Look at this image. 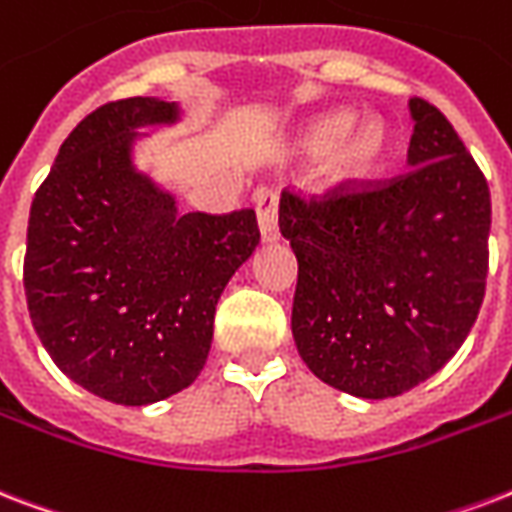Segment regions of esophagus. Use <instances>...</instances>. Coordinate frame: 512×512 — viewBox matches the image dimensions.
Returning a JSON list of instances; mask_svg holds the SVG:
<instances>
[{"instance_id":"34e87169","label":"esophagus","mask_w":512,"mask_h":512,"mask_svg":"<svg viewBox=\"0 0 512 512\" xmlns=\"http://www.w3.org/2000/svg\"><path fill=\"white\" fill-rule=\"evenodd\" d=\"M257 225L265 244L279 239V193L276 190H260L257 193Z\"/></svg>"}]
</instances>
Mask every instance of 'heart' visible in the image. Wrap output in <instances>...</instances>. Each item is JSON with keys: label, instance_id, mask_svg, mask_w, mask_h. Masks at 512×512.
<instances>
[{"label": "heart", "instance_id": "obj_1", "mask_svg": "<svg viewBox=\"0 0 512 512\" xmlns=\"http://www.w3.org/2000/svg\"><path fill=\"white\" fill-rule=\"evenodd\" d=\"M300 155L319 158L327 155L319 185L325 190H343L368 182L376 174L373 163L386 147V128L381 120H368L357 126V115L349 109H335L311 120L295 142Z\"/></svg>", "mask_w": 512, "mask_h": 512}]
</instances>
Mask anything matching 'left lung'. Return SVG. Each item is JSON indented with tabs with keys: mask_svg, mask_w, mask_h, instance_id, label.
<instances>
[{
	"mask_svg": "<svg viewBox=\"0 0 512 512\" xmlns=\"http://www.w3.org/2000/svg\"><path fill=\"white\" fill-rule=\"evenodd\" d=\"M408 107V174L325 198L284 193L279 206L298 257V354L319 381L365 400L403 395L454 357L489 273L486 177L438 107Z\"/></svg>",
	"mask_w": 512,
	"mask_h": 512,
	"instance_id": "8db88e82",
	"label": "left lung"
}]
</instances>
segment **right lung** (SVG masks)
Instances as JSON below:
<instances>
[{
  "mask_svg": "<svg viewBox=\"0 0 512 512\" xmlns=\"http://www.w3.org/2000/svg\"><path fill=\"white\" fill-rule=\"evenodd\" d=\"M174 101H109L66 136L31 201L23 287L31 325L74 384L150 405L193 384L214 308L260 241L252 209L179 214L134 166L139 128L174 126Z\"/></svg>",
  "mask_w": 512,
  "mask_h": 512,
  "instance_id": "1",
  "label": "right lung"
}]
</instances>
